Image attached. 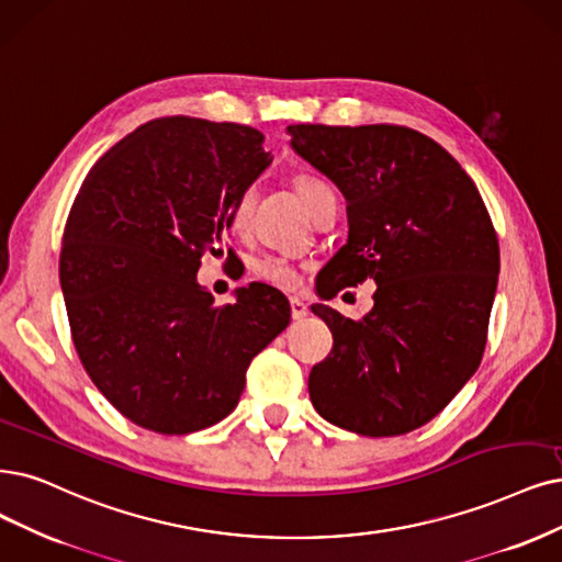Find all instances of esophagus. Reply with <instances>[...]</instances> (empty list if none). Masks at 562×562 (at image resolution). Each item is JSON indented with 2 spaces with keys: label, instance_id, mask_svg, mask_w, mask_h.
Returning a JSON list of instances; mask_svg holds the SVG:
<instances>
[{
  "label": "esophagus",
  "instance_id": "34e87169",
  "mask_svg": "<svg viewBox=\"0 0 562 562\" xmlns=\"http://www.w3.org/2000/svg\"><path fill=\"white\" fill-rule=\"evenodd\" d=\"M289 305H292V319H296V322H301V319H305L307 317V305L303 303V301H299V299H292L289 301Z\"/></svg>",
  "mask_w": 562,
  "mask_h": 562
}]
</instances>
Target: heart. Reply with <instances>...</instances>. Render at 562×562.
Listing matches in <instances>:
<instances>
[{
    "mask_svg": "<svg viewBox=\"0 0 562 562\" xmlns=\"http://www.w3.org/2000/svg\"><path fill=\"white\" fill-rule=\"evenodd\" d=\"M296 190H299L301 201H303L305 207H307V213L313 211L315 203H317L324 194L330 192L322 180L307 178V176H303V178L296 180ZM252 205H255V190H245V192L236 199V203H234V207H232V224H234L236 228L245 226L249 213H252ZM255 273H257V278L263 280L266 284L278 286V289H286V292H289V289H294V286L299 284L296 268H294L292 263H289L286 259H282V257H263V259H259L257 266H255Z\"/></svg>",
    "mask_w": 562,
    "mask_h": 562,
    "instance_id": "obj_1",
    "label": "heart"
}]
</instances>
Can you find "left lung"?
<instances>
[{
    "label": "left lung",
    "instance_id": "1",
    "mask_svg": "<svg viewBox=\"0 0 562 562\" xmlns=\"http://www.w3.org/2000/svg\"><path fill=\"white\" fill-rule=\"evenodd\" d=\"M286 132L347 199L349 238L319 273V296L378 284L363 319L313 305L334 349L310 372V401L345 430L405 435L438 417L482 363L501 273L491 215L461 164L422 132L398 124Z\"/></svg>",
    "mask_w": 562,
    "mask_h": 562
}]
</instances>
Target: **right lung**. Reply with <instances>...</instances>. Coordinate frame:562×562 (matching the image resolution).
<instances>
[{
	"label": "right lung",
	"mask_w": 562,
	"mask_h": 562,
	"mask_svg": "<svg viewBox=\"0 0 562 562\" xmlns=\"http://www.w3.org/2000/svg\"><path fill=\"white\" fill-rule=\"evenodd\" d=\"M270 161L255 127L173 115L124 136L80 184L59 252L71 340L94 386L140 428L187 435L222 422L249 363L289 326L273 286L215 305L196 282Z\"/></svg>",
	"instance_id": "right-lung-1"
}]
</instances>
